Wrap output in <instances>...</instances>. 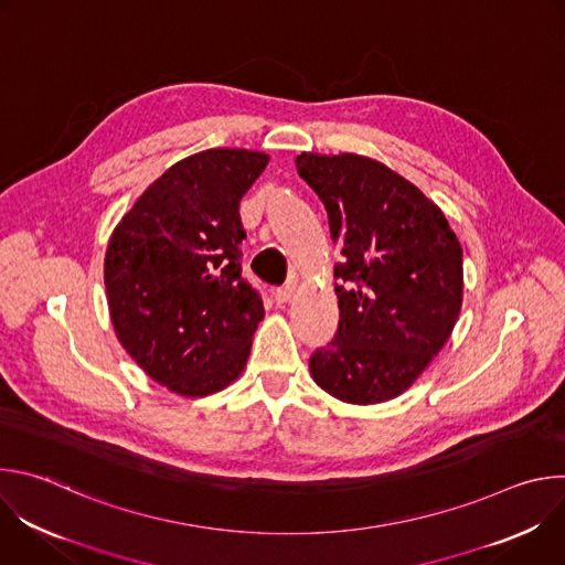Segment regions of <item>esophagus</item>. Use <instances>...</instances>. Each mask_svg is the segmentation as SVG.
Here are the masks:
<instances>
[{
  "label": "esophagus",
  "instance_id": "1",
  "mask_svg": "<svg viewBox=\"0 0 565 565\" xmlns=\"http://www.w3.org/2000/svg\"><path fill=\"white\" fill-rule=\"evenodd\" d=\"M292 292H295V286H290V284L277 288V290H275V301H277V303H288L290 297H292Z\"/></svg>",
  "mask_w": 565,
  "mask_h": 565
}]
</instances>
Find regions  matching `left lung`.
Masks as SVG:
<instances>
[{
  "instance_id": "1",
  "label": "left lung",
  "mask_w": 565,
  "mask_h": 565,
  "mask_svg": "<svg viewBox=\"0 0 565 565\" xmlns=\"http://www.w3.org/2000/svg\"><path fill=\"white\" fill-rule=\"evenodd\" d=\"M324 203L340 327L310 358L319 388L349 405L405 393L447 344L462 306V248L443 210L412 181L360 153L297 158Z\"/></svg>"
}]
</instances>
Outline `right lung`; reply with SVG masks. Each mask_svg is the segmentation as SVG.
Returning <instances> with one entry per match:
<instances>
[{"mask_svg":"<svg viewBox=\"0 0 565 565\" xmlns=\"http://www.w3.org/2000/svg\"><path fill=\"white\" fill-rule=\"evenodd\" d=\"M270 156L216 147L158 177L111 232L105 286L129 358L158 384L203 397L246 369L264 303L241 277L238 203Z\"/></svg>","mask_w":565,"mask_h":565,"instance_id":"obj_1","label":"right lung"}]
</instances>
